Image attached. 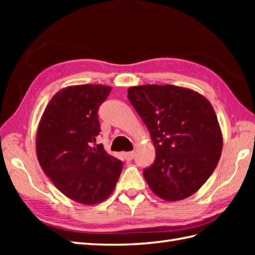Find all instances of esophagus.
Segmentation results:
<instances>
[{"mask_svg": "<svg viewBox=\"0 0 255 255\" xmlns=\"http://www.w3.org/2000/svg\"><path fill=\"white\" fill-rule=\"evenodd\" d=\"M124 156H125V160H126V161H131L133 159V156H134V152H133V151H130V152H125Z\"/></svg>", "mask_w": 255, "mask_h": 255, "instance_id": "esophagus-1", "label": "esophagus"}]
</instances>
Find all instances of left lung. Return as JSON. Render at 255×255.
I'll use <instances>...</instances> for the list:
<instances>
[{"mask_svg": "<svg viewBox=\"0 0 255 255\" xmlns=\"http://www.w3.org/2000/svg\"><path fill=\"white\" fill-rule=\"evenodd\" d=\"M128 100L155 148L154 163L143 171L151 191L167 202L196 193L223 151V133L210 102L198 92L170 84L131 86Z\"/></svg>", "mask_w": 255, "mask_h": 255, "instance_id": "1", "label": "left lung"}]
</instances>
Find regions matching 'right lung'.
Instances as JSON below:
<instances>
[{
	"mask_svg": "<svg viewBox=\"0 0 255 255\" xmlns=\"http://www.w3.org/2000/svg\"><path fill=\"white\" fill-rule=\"evenodd\" d=\"M112 91L102 84L71 85L52 96L36 134L38 162L63 195L83 205H95L113 193L123 162L103 144L99 107Z\"/></svg>",
	"mask_w": 255,
	"mask_h": 255,
	"instance_id": "1",
	"label": "right lung"
}]
</instances>
